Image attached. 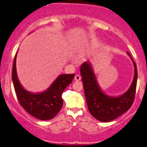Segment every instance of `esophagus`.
I'll return each mask as SVG.
<instances>
[{
	"mask_svg": "<svg viewBox=\"0 0 147 147\" xmlns=\"http://www.w3.org/2000/svg\"><path fill=\"white\" fill-rule=\"evenodd\" d=\"M81 77H80L79 75H75V81H80V80H81Z\"/></svg>",
	"mask_w": 147,
	"mask_h": 147,
	"instance_id": "obj_1",
	"label": "esophagus"
}]
</instances>
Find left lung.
<instances>
[{
	"mask_svg": "<svg viewBox=\"0 0 147 147\" xmlns=\"http://www.w3.org/2000/svg\"><path fill=\"white\" fill-rule=\"evenodd\" d=\"M134 66V76L129 88L119 96H111L106 94L100 88L90 62H85L81 65L80 72L82 77L83 88L87 107L94 118L102 122H109L117 118L130 109L134 100L137 84L136 64L129 52Z\"/></svg>",
	"mask_w": 147,
	"mask_h": 147,
	"instance_id": "1",
	"label": "left lung"
}]
</instances>
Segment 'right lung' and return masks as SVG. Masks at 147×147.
Instances as JSON below:
<instances>
[{
  "label": "right lung",
  "instance_id": "add662e5",
  "mask_svg": "<svg viewBox=\"0 0 147 147\" xmlns=\"http://www.w3.org/2000/svg\"><path fill=\"white\" fill-rule=\"evenodd\" d=\"M13 66L12 80L20 105L32 116L40 120H49L55 117L62 109V93L72 83L75 74L60 75L47 90L40 93H32L24 88L20 83L16 70V57Z\"/></svg>",
  "mask_w": 147,
  "mask_h": 147
}]
</instances>
